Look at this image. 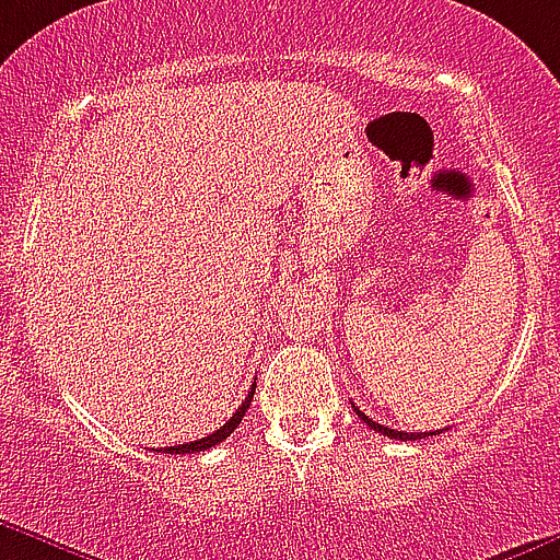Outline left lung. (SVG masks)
<instances>
[{"label": "left lung", "mask_w": 560, "mask_h": 560, "mask_svg": "<svg viewBox=\"0 0 560 560\" xmlns=\"http://www.w3.org/2000/svg\"><path fill=\"white\" fill-rule=\"evenodd\" d=\"M354 412H357V416L362 418V421H365L368 427H371V430L382 432V435L393 438V441H421V438H430V435H435V432H399V430H390V427H385V424H376V421H371V418H368L365 412H362V410H357V407H354Z\"/></svg>", "instance_id": "left-lung-1"}]
</instances>
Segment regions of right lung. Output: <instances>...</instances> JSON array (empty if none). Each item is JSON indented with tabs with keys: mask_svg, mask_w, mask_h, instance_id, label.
<instances>
[{
	"mask_svg": "<svg viewBox=\"0 0 560 560\" xmlns=\"http://www.w3.org/2000/svg\"><path fill=\"white\" fill-rule=\"evenodd\" d=\"M254 390H256V382H254V387H250V390H248V396H245L243 407H236L234 416H231L229 421H225V424L220 427L218 432H211V435L200 438V441L178 443V446H167V450H155V452H167V455H186V452H203V450H211V446H218V443H223L225 438H229L231 432H234L236 427H240V421H243V418H245V410H248L250 399H254Z\"/></svg>",
	"mask_w": 560,
	"mask_h": 560,
	"instance_id": "1",
	"label": "right lung"
}]
</instances>
